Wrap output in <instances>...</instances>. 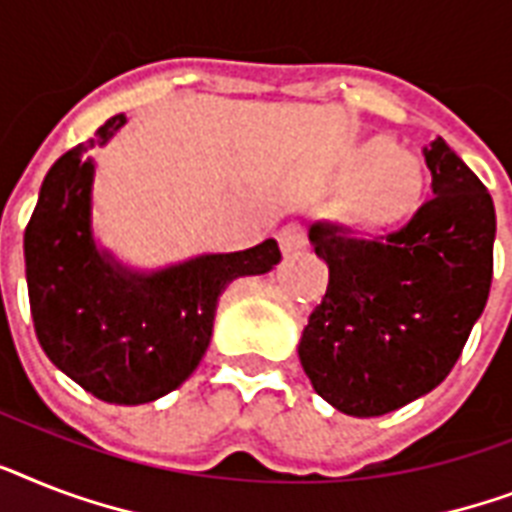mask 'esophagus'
<instances>
[{
	"label": "esophagus",
	"mask_w": 512,
	"mask_h": 512,
	"mask_svg": "<svg viewBox=\"0 0 512 512\" xmlns=\"http://www.w3.org/2000/svg\"><path fill=\"white\" fill-rule=\"evenodd\" d=\"M278 244H281V252L284 255H294L299 249L307 247V228L299 223V220H292L286 223L281 231H278Z\"/></svg>",
	"instance_id": "esophagus-1"
}]
</instances>
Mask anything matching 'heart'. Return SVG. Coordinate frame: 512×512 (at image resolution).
<instances>
[{"instance_id":"1","label":"heart","mask_w":512,"mask_h":512,"mask_svg":"<svg viewBox=\"0 0 512 512\" xmlns=\"http://www.w3.org/2000/svg\"><path fill=\"white\" fill-rule=\"evenodd\" d=\"M344 181H355L342 202V215L363 231H386L405 223L423 199V168L418 157L373 139L352 152Z\"/></svg>"}]
</instances>
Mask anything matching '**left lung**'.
I'll use <instances>...</instances> for the list:
<instances>
[{
  "instance_id": "left-lung-1",
  "label": "left lung",
  "mask_w": 512,
  "mask_h": 512,
  "mask_svg": "<svg viewBox=\"0 0 512 512\" xmlns=\"http://www.w3.org/2000/svg\"><path fill=\"white\" fill-rule=\"evenodd\" d=\"M434 197L392 234L360 239L313 223L328 289L299 363L323 400L355 418L392 413L439 386L484 313L494 270V205L447 141L423 147Z\"/></svg>"
}]
</instances>
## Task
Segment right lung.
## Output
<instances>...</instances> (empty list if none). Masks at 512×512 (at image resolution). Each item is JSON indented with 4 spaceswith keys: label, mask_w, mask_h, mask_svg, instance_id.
<instances>
[{
    "label": "right lung",
    "mask_w": 512,
    "mask_h": 512,
    "mask_svg": "<svg viewBox=\"0 0 512 512\" xmlns=\"http://www.w3.org/2000/svg\"><path fill=\"white\" fill-rule=\"evenodd\" d=\"M123 123L126 115L107 120L99 144ZM91 144L65 152L41 184L23 236L28 302L41 350L65 376L112 405H141L197 371L220 292L234 278L273 268L281 249L265 239L234 255L128 276L91 242Z\"/></svg>",
    "instance_id": "right-lung-1"
}]
</instances>
